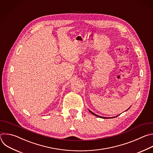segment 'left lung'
I'll return each mask as SVG.
<instances>
[{
    "label": "left lung",
    "mask_w": 153,
    "mask_h": 153,
    "mask_svg": "<svg viewBox=\"0 0 153 153\" xmlns=\"http://www.w3.org/2000/svg\"><path fill=\"white\" fill-rule=\"evenodd\" d=\"M128 108V109H127V110H126V111H127V110H128V109H129V108ZM88 111H90V113H91V114H94V115H95V116H97V117H100V118H104V119H107V118H109V119H110V118H113V117H117V116H118V115H117V116H114V117H102V116H99V115H97V114H95V113H93V112H92V111H90V110H88Z\"/></svg>",
    "instance_id": "obj_1"
}]
</instances>
